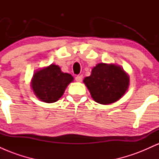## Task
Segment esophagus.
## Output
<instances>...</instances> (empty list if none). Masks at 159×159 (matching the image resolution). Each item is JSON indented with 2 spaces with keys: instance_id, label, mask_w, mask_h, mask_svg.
Returning a JSON list of instances; mask_svg holds the SVG:
<instances>
[{
  "instance_id": "34e87169",
  "label": "esophagus",
  "mask_w": 159,
  "mask_h": 159,
  "mask_svg": "<svg viewBox=\"0 0 159 159\" xmlns=\"http://www.w3.org/2000/svg\"><path fill=\"white\" fill-rule=\"evenodd\" d=\"M82 78H83V76L81 75H78L75 77V81L77 82H81L82 81Z\"/></svg>"
}]
</instances>
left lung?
Masks as SVG:
<instances>
[{
  "mask_svg": "<svg viewBox=\"0 0 159 159\" xmlns=\"http://www.w3.org/2000/svg\"><path fill=\"white\" fill-rule=\"evenodd\" d=\"M84 83L96 102L109 105L118 101L125 93L129 85V77L121 66L115 64L98 63Z\"/></svg>",
  "mask_w": 159,
  "mask_h": 159,
  "instance_id": "left-lung-1",
  "label": "left lung"
}]
</instances>
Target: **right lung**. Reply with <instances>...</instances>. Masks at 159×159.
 <instances>
[{
  "instance_id": "right-lung-1",
  "label": "right lung",
  "mask_w": 159,
  "mask_h": 159,
  "mask_svg": "<svg viewBox=\"0 0 159 159\" xmlns=\"http://www.w3.org/2000/svg\"><path fill=\"white\" fill-rule=\"evenodd\" d=\"M73 79L70 74L62 72L58 66L51 64L34 73L31 87L36 97L41 101L53 103L59 100Z\"/></svg>"
}]
</instances>
